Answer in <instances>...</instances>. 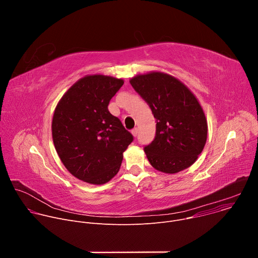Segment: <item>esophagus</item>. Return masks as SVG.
Instances as JSON below:
<instances>
[{
  "label": "esophagus",
  "instance_id": "34e87169",
  "mask_svg": "<svg viewBox=\"0 0 258 258\" xmlns=\"http://www.w3.org/2000/svg\"><path fill=\"white\" fill-rule=\"evenodd\" d=\"M132 134H133V136L134 137H137L138 136V134H139V130L136 127V128H134L133 131H132Z\"/></svg>",
  "mask_w": 258,
  "mask_h": 258
}]
</instances>
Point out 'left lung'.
<instances>
[{
  "label": "left lung",
  "instance_id": "1",
  "mask_svg": "<svg viewBox=\"0 0 258 258\" xmlns=\"http://www.w3.org/2000/svg\"><path fill=\"white\" fill-rule=\"evenodd\" d=\"M156 118L154 140L144 147L151 165L165 173L191 166L207 139V121L194 94L163 72L140 75L130 81Z\"/></svg>",
  "mask_w": 258,
  "mask_h": 258
}]
</instances>
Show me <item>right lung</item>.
I'll return each instance as SVG.
<instances>
[{"label": "right lung", "instance_id": "obj_1", "mask_svg": "<svg viewBox=\"0 0 258 258\" xmlns=\"http://www.w3.org/2000/svg\"><path fill=\"white\" fill-rule=\"evenodd\" d=\"M123 81L87 76L73 85L56 106L52 136L67 170L79 179L102 185L119 170L133 135L109 112L110 100Z\"/></svg>", "mask_w": 258, "mask_h": 258}]
</instances>
